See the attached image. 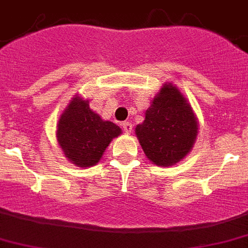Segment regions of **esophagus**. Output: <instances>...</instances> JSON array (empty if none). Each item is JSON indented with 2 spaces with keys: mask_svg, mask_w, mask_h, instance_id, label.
<instances>
[{
  "mask_svg": "<svg viewBox=\"0 0 248 248\" xmlns=\"http://www.w3.org/2000/svg\"><path fill=\"white\" fill-rule=\"evenodd\" d=\"M123 129H124V132L125 133H130L133 130V125H132V123H129V122H124L122 124Z\"/></svg>",
  "mask_w": 248,
  "mask_h": 248,
  "instance_id": "1",
  "label": "esophagus"
}]
</instances>
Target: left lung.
Returning <instances> with one entry per match:
<instances>
[{
    "instance_id": "left-lung-1",
    "label": "left lung",
    "mask_w": 248,
    "mask_h": 248,
    "mask_svg": "<svg viewBox=\"0 0 248 248\" xmlns=\"http://www.w3.org/2000/svg\"><path fill=\"white\" fill-rule=\"evenodd\" d=\"M136 134L146 156L155 165L167 167L190 152L198 134V123L191 106L181 92L166 83L137 125Z\"/></svg>"
}]
</instances>
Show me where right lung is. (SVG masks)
<instances>
[{
    "mask_svg": "<svg viewBox=\"0 0 248 248\" xmlns=\"http://www.w3.org/2000/svg\"><path fill=\"white\" fill-rule=\"evenodd\" d=\"M122 129L111 122H104L90 109L89 101L73 97L57 125V139L65 157L78 167L99 162L112 138Z\"/></svg>",
    "mask_w": 248,
    "mask_h": 248,
    "instance_id": "add662e5",
    "label": "right lung"
}]
</instances>
